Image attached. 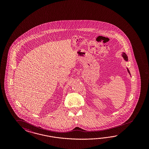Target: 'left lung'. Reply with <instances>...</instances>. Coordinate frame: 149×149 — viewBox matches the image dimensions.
Here are the masks:
<instances>
[{
  "mask_svg": "<svg viewBox=\"0 0 149 149\" xmlns=\"http://www.w3.org/2000/svg\"><path fill=\"white\" fill-rule=\"evenodd\" d=\"M122 57L123 58V59H125L126 61H128V57H127V54H126L125 52H122ZM127 71H128V73L130 74V76H131V73H130V70H128V68H127Z\"/></svg>",
  "mask_w": 149,
  "mask_h": 149,
  "instance_id": "obj_1",
  "label": "left lung"
}]
</instances>
